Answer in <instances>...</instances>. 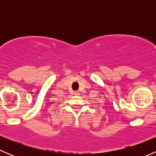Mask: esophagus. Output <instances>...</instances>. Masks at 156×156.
<instances>
[{
    "label": "esophagus",
    "instance_id": "esophagus-1",
    "mask_svg": "<svg viewBox=\"0 0 156 156\" xmlns=\"http://www.w3.org/2000/svg\"><path fill=\"white\" fill-rule=\"evenodd\" d=\"M75 94H76V95H79V92H78V91H75Z\"/></svg>",
    "mask_w": 156,
    "mask_h": 156
}]
</instances>
